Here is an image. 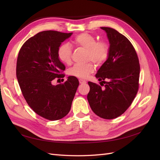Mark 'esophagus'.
Masks as SVG:
<instances>
[{
	"instance_id": "obj_1",
	"label": "esophagus",
	"mask_w": 160,
	"mask_h": 160,
	"mask_svg": "<svg viewBox=\"0 0 160 160\" xmlns=\"http://www.w3.org/2000/svg\"><path fill=\"white\" fill-rule=\"evenodd\" d=\"M79 83H80V84H85V83H87V81H86L85 80L83 79H80L79 80Z\"/></svg>"
}]
</instances>
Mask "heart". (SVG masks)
Instances as JSON below:
<instances>
[{
    "mask_svg": "<svg viewBox=\"0 0 160 160\" xmlns=\"http://www.w3.org/2000/svg\"><path fill=\"white\" fill-rule=\"evenodd\" d=\"M75 47L81 48L87 51V59L97 64H101L108 59L109 48L105 41H97V38L91 34L83 32L77 35L71 41ZM72 49L69 45L63 43L57 50V57L64 64L71 63ZM95 66L91 62L85 65H75L69 70V73L79 78H87L93 72Z\"/></svg>",
    "mask_w": 160,
    "mask_h": 160,
    "instance_id": "obj_1",
    "label": "heart"
}]
</instances>
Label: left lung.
<instances>
[{
    "label": "left lung",
    "mask_w": 160,
    "mask_h": 160,
    "mask_svg": "<svg viewBox=\"0 0 160 160\" xmlns=\"http://www.w3.org/2000/svg\"><path fill=\"white\" fill-rule=\"evenodd\" d=\"M105 31L109 42L107 60L95 77L106 82L103 88L88 82L90 91L88 100L92 111L99 117L112 119L128 109L139 88L140 67L134 47L124 35L110 27H101Z\"/></svg>",
    "instance_id": "left-lung-1"
}]
</instances>
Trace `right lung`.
<instances>
[{
  "instance_id": "1",
  "label": "right lung",
  "mask_w": 160,
  "mask_h": 160,
  "mask_svg": "<svg viewBox=\"0 0 160 160\" xmlns=\"http://www.w3.org/2000/svg\"><path fill=\"white\" fill-rule=\"evenodd\" d=\"M72 34L40 32L24 43L18 52L16 72L22 93L37 114L49 120L68 114L79 84L73 76L62 84H52L55 78L65 77L61 71L65 67L57 57V50Z\"/></svg>"
}]
</instances>
